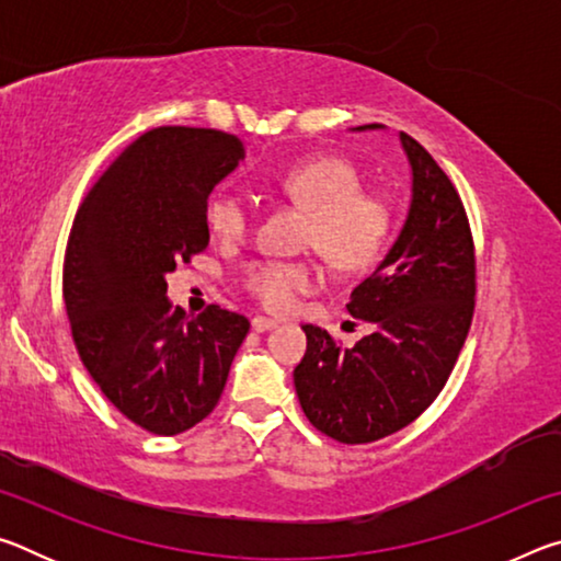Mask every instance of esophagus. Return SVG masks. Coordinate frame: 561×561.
Segmentation results:
<instances>
[{"label":"esophagus","mask_w":561,"mask_h":561,"mask_svg":"<svg viewBox=\"0 0 561 561\" xmlns=\"http://www.w3.org/2000/svg\"><path fill=\"white\" fill-rule=\"evenodd\" d=\"M252 329L257 331V334H262V331H272V329H277V321H274V319H267V317H254V319H252Z\"/></svg>","instance_id":"esophagus-1"}]
</instances>
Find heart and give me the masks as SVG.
Listing matches in <instances>:
<instances>
[{
  "label": "heart",
  "mask_w": 561,
  "mask_h": 561,
  "mask_svg": "<svg viewBox=\"0 0 561 561\" xmlns=\"http://www.w3.org/2000/svg\"><path fill=\"white\" fill-rule=\"evenodd\" d=\"M364 178L344 158L317 156L294 163L279 180L282 195L309 213L307 244L336 270H364L383 250L391 230V205L366 193ZM250 210L237 195L217 193L207 203V227L222 240L247 232ZM319 284L304 262H257L247 270V289L270 311H289Z\"/></svg>",
  "instance_id": "obj_1"
}]
</instances>
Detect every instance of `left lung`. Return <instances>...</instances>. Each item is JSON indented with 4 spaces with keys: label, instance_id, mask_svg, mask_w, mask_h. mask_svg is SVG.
Masks as SVG:
<instances>
[{
    "label": "left lung",
    "instance_id": "left-lung-1",
    "mask_svg": "<svg viewBox=\"0 0 561 561\" xmlns=\"http://www.w3.org/2000/svg\"><path fill=\"white\" fill-rule=\"evenodd\" d=\"M398 138L411 165V205L391 250L346 304L374 331L339 348L327 329L301 327L307 354L294 368L304 415L346 445L381 440L435 401L474 309V252L460 195L428 150L408 133Z\"/></svg>",
    "mask_w": 561,
    "mask_h": 561
}]
</instances>
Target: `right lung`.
I'll list each match as a JSON object with an SVG mask.
<instances>
[{"instance_id": "obj_1", "label": "right lung", "mask_w": 561, "mask_h": 561, "mask_svg": "<svg viewBox=\"0 0 561 561\" xmlns=\"http://www.w3.org/2000/svg\"><path fill=\"white\" fill-rule=\"evenodd\" d=\"M244 158L237 136L163 126L133 140L89 190L64 260L79 356L140 428L178 435L213 413L250 321L207 307L187 319L165 274L210 242L207 197Z\"/></svg>"}]
</instances>
